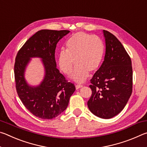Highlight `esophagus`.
Segmentation results:
<instances>
[{"instance_id": "obj_1", "label": "esophagus", "mask_w": 147, "mask_h": 147, "mask_svg": "<svg viewBox=\"0 0 147 147\" xmlns=\"http://www.w3.org/2000/svg\"><path fill=\"white\" fill-rule=\"evenodd\" d=\"M82 87H83L82 85H80V84H77V85H76V89H78L79 88H82Z\"/></svg>"}]
</instances>
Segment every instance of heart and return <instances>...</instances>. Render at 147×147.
I'll use <instances>...</instances> for the list:
<instances>
[{
    "label": "heart",
    "instance_id": "obj_1",
    "mask_svg": "<svg viewBox=\"0 0 147 147\" xmlns=\"http://www.w3.org/2000/svg\"><path fill=\"white\" fill-rule=\"evenodd\" d=\"M67 50L58 54L59 68L69 75L73 70L74 60L76 65L71 78L79 83L88 78L89 72L94 73L101 65L104 54V44L98 36L78 32L73 34L66 43Z\"/></svg>",
    "mask_w": 147,
    "mask_h": 147
}]
</instances>
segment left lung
Segmentation results:
<instances>
[{
  "instance_id": "1",
  "label": "left lung",
  "mask_w": 147,
  "mask_h": 147,
  "mask_svg": "<svg viewBox=\"0 0 147 147\" xmlns=\"http://www.w3.org/2000/svg\"><path fill=\"white\" fill-rule=\"evenodd\" d=\"M104 60L90 80L92 94L89 110L102 119H111L123 110L132 93L131 61L123 45L110 32L104 30Z\"/></svg>"
}]
</instances>
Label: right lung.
I'll return each mask as SVG.
<instances>
[{"label":"right lung","instance_id":"obj_1","mask_svg":"<svg viewBox=\"0 0 147 147\" xmlns=\"http://www.w3.org/2000/svg\"><path fill=\"white\" fill-rule=\"evenodd\" d=\"M69 30H41L30 37L19 49L16 57L14 76L19 97L26 108L37 117L52 119L67 108L69 98L75 91L74 84L67 80L56 67L55 49L60 39ZM32 57L43 59L46 76L36 88L27 85L24 72Z\"/></svg>","mask_w":147,"mask_h":147}]
</instances>
